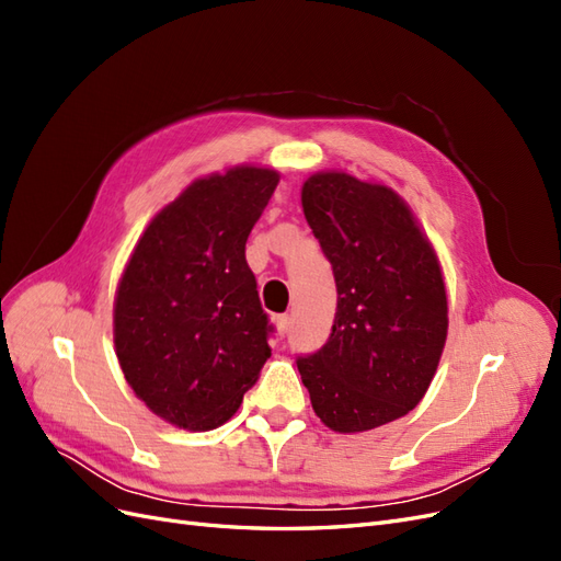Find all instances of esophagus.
<instances>
[{
  "instance_id": "obj_1",
  "label": "esophagus",
  "mask_w": 561,
  "mask_h": 561,
  "mask_svg": "<svg viewBox=\"0 0 561 561\" xmlns=\"http://www.w3.org/2000/svg\"><path fill=\"white\" fill-rule=\"evenodd\" d=\"M274 322H276V328H278V334L285 336V334H287V328H290V318H287L285 313H280V316L274 318Z\"/></svg>"
}]
</instances>
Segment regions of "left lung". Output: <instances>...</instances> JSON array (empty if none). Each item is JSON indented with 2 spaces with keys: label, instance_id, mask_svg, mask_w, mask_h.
I'll use <instances>...</instances> for the list:
<instances>
[{
  "label": "left lung",
  "instance_id": "8db88e82",
  "mask_svg": "<svg viewBox=\"0 0 561 561\" xmlns=\"http://www.w3.org/2000/svg\"><path fill=\"white\" fill-rule=\"evenodd\" d=\"M301 208L332 264L336 313L328 344L297 369L328 428H379L414 410L435 377L449 325L443 268L386 184L316 173Z\"/></svg>",
  "mask_w": 561,
  "mask_h": 561
}]
</instances>
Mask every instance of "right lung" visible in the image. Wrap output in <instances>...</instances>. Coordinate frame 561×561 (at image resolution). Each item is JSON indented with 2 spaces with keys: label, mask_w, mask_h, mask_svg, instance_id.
I'll return each mask as SVG.
<instances>
[{
  "label": "right lung",
  "mask_w": 561,
  "mask_h": 561,
  "mask_svg": "<svg viewBox=\"0 0 561 561\" xmlns=\"http://www.w3.org/2000/svg\"><path fill=\"white\" fill-rule=\"evenodd\" d=\"M278 180L257 165L194 180L147 225L118 280V365L178 428L222 426L271 355L245 241Z\"/></svg>",
  "instance_id": "obj_1"
}]
</instances>
